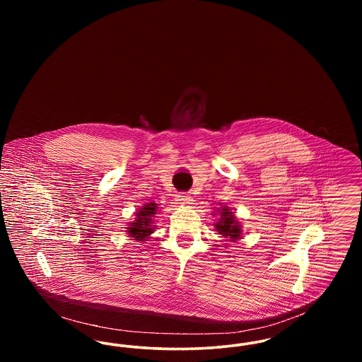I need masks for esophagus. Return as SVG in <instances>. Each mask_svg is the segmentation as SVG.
I'll use <instances>...</instances> for the list:
<instances>
[{
    "instance_id": "obj_1",
    "label": "esophagus",
    "mask_w": 362,
    "mask_h": 362,
    "mask_svg": "<svg viewBox=\"0 0 362 362\" xmlns=\"http://www.w3.org/2000/svg\"><path fill=\"white\" fill-rule=\"evenodd\" d=\"M175 199H176V202H177L179 205H182V206H189V205L192 204V198L189 197V194H186V192H179Z\"/></svg>"
}]
</instances>
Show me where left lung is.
Returning a JSON list of instances; mask_svg holds the SVG:
<instances>
[{
  "instance_id": "obj_1",
  "label": "left lung",
  "mask_w": 362,
  "mask_h": 362,
  "mask_svg": "<svg viewBox=\"0 0 362 362\" xmlns=\"http://www.w3.org/2000/svg\"><path fill=\"white\" fill-rule=\"evenodd\" d=\"M220 210H221V211H218V213H221V217L218 218V223L214 224L216 230H217L220 235H223V236L226 238L229 241H235L238 240V239H240L241 225L240 223L236 220L235 214L226 206L223 207V209L220 207ZM214 216H216V214H214Z\"/></svg>"
}]
</instances>
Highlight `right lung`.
<instances>
[{
  "instance_id": "right-lung-1",
  "label": "right lung",
  "mask_w": 362,
  "mask_h": 362,
  "mask_svg": "<svg viewBox=\"0 0 362 362\" xmlns=\"http://www.w3.org/2000/svg\"><path fill=\"white\" fill-rule=\"evenodd\" d=\"M156 210L157 206L156 204H145L136 213V220L134 223H130V226H127V233L130 238H134V240L145 241L149 239V236L153 233L156 225H153V218H155Z\"/></svg>"
}]
</instances>
